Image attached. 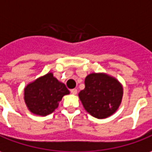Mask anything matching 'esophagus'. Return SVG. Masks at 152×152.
<instances>
[{
  "label": "esophagus",
  "mask_w": 152,
  "mask_h": 152,
  "mask_svg": "<svg viewBox=\"0 0 152 152\" xmlns=\"http://www.w3.org/2000/svg\"><path fill=\"white\" fill-rule=\"evenodd\" d=\"M70 92H71V94H74V95H76L77 93H78V90L76 89V88H74V89H71L70 90Z\"/></svg>",
  "instance_id": "34e87169"
}]
</instances>
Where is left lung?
<instances>
[{
    "label": "left lung",
    "mask_w": 152,
    "mask_h": 152,
    "mask_svg": "<svg viewBox=\"0 0 152 152\" xmlns=\"http://www.w3.org/2000/svg\"><path fill=\"white\" fill-rule=\"evenodd\" d=\"M85 88L78 94L84 109L98 119L110 117L122 102L123 88L117 78L104 73H93L85 78Z\"/></svg>",
    "instance_id": "obj_1"
}]
</instances>
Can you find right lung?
I'll return each instance as SVG.
<instances>
[{"instance_id":"1","label":"right lung","mask_w":152,"mask_h":152,"mask_svg":"<svg viewBox=\"0 0 152 152\" xmlns=\"http://www.w3.org/2000/svg\"><path fill=\"white\" fill-rule=\"evenodd\" d=\"M69 94L65 84L48 73L27 84L24 89V99L28 109L39 116L52 113L64 95Z\"/></svg>"}]
</instances>
